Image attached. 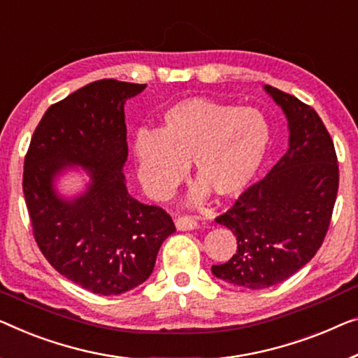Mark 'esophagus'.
Segmentation results:
<instances>
[{"mask_svg": "<svg viewBox=\"0 0 358 358\" xmlns=\"http://www.w3.org/2000/svg\"><path fill=\"white\" fill-rule=\"evenodd\" d=\"M175 227H177V230L180 231H189V230H194L197 227V222L194 220L193 217H178L177 220H175Z\"/></svg>", "mask_w": 358, "mask_h": 358, "instance_id": "obj_1", "label": "esophagus"}]
</instances>
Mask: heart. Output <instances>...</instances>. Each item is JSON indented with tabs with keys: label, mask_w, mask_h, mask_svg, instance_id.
<instances>
[{
	"label": "heart",
	"mask_w": 358,
	"mask_h": 358,
	"mask_svg": "<svg viewBox=\"0 0 358 358\" xmlns=\"http://www.w3.org/2000/svg\"><path fill=\"white\" fill-rule=\"evenodd\" d=\"M270 148V125L262 112L207 98H189L164 112L156 131L143 130L133 156L143 189L154 201H167L191 165L199 185L189 201L207 193L231 197L250 185Z\"/></svg>",
	"instance_id": "heart-1"
}]
</instances>
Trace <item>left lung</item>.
Here are the masks:
<instances>
[{
	"label": "left lung",
	"mask_w": 358,
	"mask_h": 358,
	"mask_svg": "<svg viewBox=\"0 0 358 358\" xmlns=\"http://www.w3.org/2000/svg\"><path fill=\"white\" fill-rule=\"evenodd\" d=\"M264 88L286 114L289 148L215 218L233 231L238 249L228 262L212 265L217 278L249 289L278 285L310 262L327 236L339 186L333 140L315 109Z\"/></svg>",
	"instance_id": "8db88e82"
}]
</instances>
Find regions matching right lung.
Returning a JSON list of instances; mask_svg holds the SVG:
<instances>
[{
	"instance_id": "obj_1",
	"label": "right lung",
	"mask_w": 358,
	"mask_h": 358,
	"mask_svg": "<svg viewBox=\"0 0 358 358\" xmlns=\"http://www.w3.org/2000/svg\"><path fill=\"white\" fill-rule=\"evenodd\" d=\"M146 85L98 80L50 106L31 136L22 188L35 241L48 262L94 294L117 296L145 282L172 217L128 194L124 106ZM82 164L92 181L73 200L54 191L62 169Z\"/></svg>"
}]
</instances>
